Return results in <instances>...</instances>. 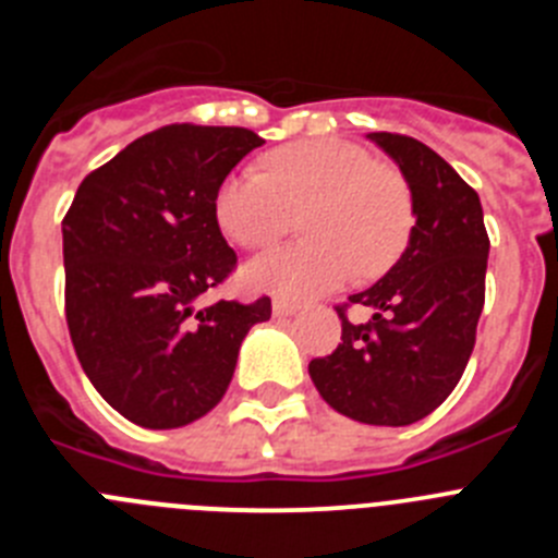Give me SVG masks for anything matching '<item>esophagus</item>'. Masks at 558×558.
Segmentation results:
<instances>
[{"label":"esophagus","instance_id":"esophagus-1","mask_svg":"<svg viewBox=\"0 0 558 558\" xmlns=\"http://www.w3.org/2000/svg\"><path fill=\"white\" fill-rule=\"evenodd\" d=\"M295 310H299V304L284 299V295H276L274 299V315H279V318H282V315H293Z\"/></svg>","mask_w":558,"mask_h":558}]
</instances>
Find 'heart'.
<instances>
[{
  "label": "heart",
  "instance_id": "1",
  "mask_svg": "<svg viewBox=\"0 0 558 558\" xmlns=\"http://www.w3.org/2000/svg\"><path fill=\"white\" fill-rule=\"evenodd\" d=\"M304 211L307 240L279 245L245 265V282L282 295H313L379 276L397 263L413 229L408 181L366 147L343 140L284 145L265 170L226 175L215 218L243 248H263L288 234Z\"/></svg>",
  "mask_w": 558,
  "mask_h": 558
}]
</instances>
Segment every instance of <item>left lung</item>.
Here are the masks:
<instances>
[{
	"mask_svg": "<svg viewBox=\"0 0 558 558\" xmlns=\"http://www.w3.org/2000/svg\"><path fill=\"white\" fill-rule=\"evenodd\" d=\"M368 140L405 175L416 226L399 263L335 307L340 343L310 360V377L343 416L402 427L436 411L470 363L486 302L489 234L477 192L436 150L402 133ZM349 306H366L373 318L352 323Z\"/></svg>",
	"mask_w": 558,
	"mask_h": 558,
	"instance_id": "1",
	"label": "left lung"
}]
</instances>
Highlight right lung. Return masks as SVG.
I'll list each match as a JSON object with an SVG mask.
<instances>
[{
  "mask_svg": "<svg viewBox=\"0 0 558 558\" xmlns=\"http://www.w3.org/2000/svg\"><path fill=\"white\" fill-rule=\"evenodd\" d=\"M263 142L248 128L165 125L77 186L61 223L69 338L97 393L133 425L206 416L248 329L270 318L268 295L198 307L236 268L215 218L218 186Z\"/></svg>",
  "mask_w": 558,
  "mask_h": 558,
  "instance_id": "1",
  "label": "right lung"
}]
</instances>
